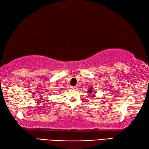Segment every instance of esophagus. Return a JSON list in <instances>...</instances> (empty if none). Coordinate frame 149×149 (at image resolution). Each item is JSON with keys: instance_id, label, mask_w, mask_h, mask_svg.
<instances>
[{"instance_id": "obj_1", "label": "esophagus", "mask_w": 149, "mask_h": 149, "mask_svg": "<svg viewBox=\"0 0 149 149\" xmlns=\"http://www.w3.org/2000/svg\"><path fill=\"white\" fill-rule=\"evenodd\" d=\"M72 89L73 90H77L78 89V87L77 86H72Z\"/></svg>"}]
</instances>
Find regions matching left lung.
I'll list each match as a JSON object with an SVG mask.
<instances>
[{"mask_svg":"<svg viewBox=\"0 0 149 149\" xmlns=\"http://www.w3.org/2000/svg\"><path fill=\"white\" fill-rule=\"evenodd\" d=\"M87 93H88V95H92L93 97H94L95 92V91L93 90V88H90L89 89H88V91H87ZM90 97H92V96H90Z\"/></svg>","mask_w":149,"mask_h":149,"instance_id":"left-lung-1","label":"left lung"}]
</instances>
